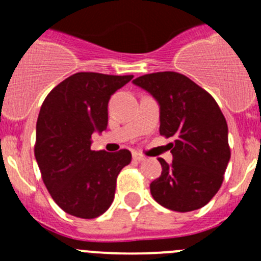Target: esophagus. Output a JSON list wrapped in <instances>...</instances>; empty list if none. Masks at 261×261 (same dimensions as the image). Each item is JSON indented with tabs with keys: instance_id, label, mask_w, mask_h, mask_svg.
I'll return each instance as SVG.
<instances>
[{
	"instance_id": "obj_1",
	"label": "esophagus",
	"mask_w": 261,
	"mask_h": 261,
	"mask_svg": "<svg viewBox=\"0 0 261 261\" xmlns=\"http://www.w3.org/2000/svg\"><path fill=\"white\" fill-rule=\"evenodd\" d=\"M133 159L137 161V162H144V161H146V158H145L144 155H141V154H138V153L133 154Z\"/></svg>"
}]
</instances>
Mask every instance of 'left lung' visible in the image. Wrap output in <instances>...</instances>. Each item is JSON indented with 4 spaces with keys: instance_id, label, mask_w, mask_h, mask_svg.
Here are the masks:
<instances>
[{
    "instance_id": "1",
    "label": "left lung",
    "mask_w": 261,
    "mask_h": 261,
    "mask_svg": "<svg viewBox=\"0 0 261 261\" xmlns=\"http://www.w3.org/2000/svg\"><path fill=\"white\" fill-rule=\"evenodd\" d=\"M159 105V133L170 142L172 162L158 158L162 174L151 181L153 199L175 212L202 208L218 192L230 161L227 123L213 96L176 71L136 78Z\"/></svg>"
}]
</instances>
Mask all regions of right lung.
<instances>
[{"label":"right lung","instance_id":"right-lung-1","mask_svg":"<svg viewBox=\"0 0 261 261\" xmlns=\"http://www.w3.org/2000/svg\"><path fill=\"white\" fill-rule=\"evenodd\" d=\"M132 78L81 71L57 85L41 105L36 162L52 199L70 216L105 213L114 201L117 175L132 161L126 149L91 150V135L107 129L111 95Z\"/></svg>","mask_w":261,"mask_h":261}]
</instances>
